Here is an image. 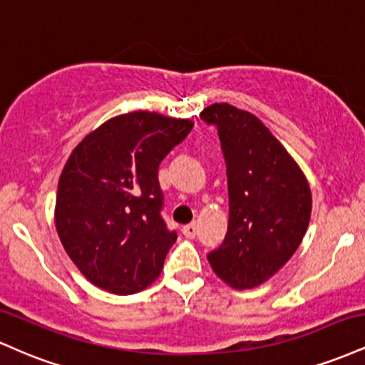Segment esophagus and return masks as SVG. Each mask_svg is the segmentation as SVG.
Wrapping results in <instances>:
<instances>
[{"mask_svg":"<svg viewBox=\"0 0 365 365\" xmlns=\"http://www.w3.org/2000/svg\"><path fill=\"white\" fill-rule=\"evenodd\" d=\"M182 233L185 235L187 238H194L197 235V225L195 223H190V225H185L182 228Z\"/></svg>","mask_w":365,"mask_h":365,"instance_id":"obj_1","label":"esophagus"}]
</instances>
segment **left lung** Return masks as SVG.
Listing matches in <instances>:
<instances>
[{"instance_id": "1", "label": "left lung", "mask_w": 365, "mask_h": 365, "mask_svg": "<svg viewBox=\"0 0 365 365\" xmlns=\"http://www.w3.org/2000/svg\"><path fill=\"white\" fill-rule=\"evenodd\" d=\"M200 118L217 127L230 197L228 232L207 261L230 287H259L299 249L311 220V187L290 153L252 113L216 103L204 108Z\"/></svg>"}]
</instances>
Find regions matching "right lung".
Segmentation results:
<instances>
[{
	"instance_id": "obj_1",
	"label": "right lung",
	"mask_w": 365,
	"mask_h": 365,
	"mask_svg": "<svg viewBox=\"0 0 365 365\" xmlns=\"http://www.w3.org/2000/svg\"><path fill=\"white\" fill-rule=\"evenodd\" d=\"M194 121L132 111L104 121L70 154L58 182L54 225L92 284L130 295L161 274L177 233L161 217L159 163Z\"/></svg>"
}]
</instances>
